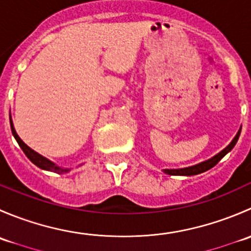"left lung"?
I'll list each match as a JSON object with an SVG mask.
<instances>
[{"label": "left lung", "mask_w": 251, "mask_h": 251, "mask_svg": "<svg viewBox=\"0 0 251 251\" xmlns=\"http://www.w3.org/2000/svg\"><path fill=\"white\" fill-rule=\"evenodd\" d=\"M240 131H242V128H239V131H238L237 135L234 136V138L232 140L231 143H229L226 148L222 149L220 153H217L216 155L212 156V158L207 159V160H205V161H201V163L197 164V165L188 166V168L164 169L163 171L166 175H173V176H193V175H198V174L205 173V171L210 170V169L214 168V166L216 165V164L219 163V161L221 160V159L224 158L227 153H229V151L233 149V147L235 146V143H237L238 138H239V136H240Z\"/></svg>", "instance_id": "8db88e82"}]
</instances>
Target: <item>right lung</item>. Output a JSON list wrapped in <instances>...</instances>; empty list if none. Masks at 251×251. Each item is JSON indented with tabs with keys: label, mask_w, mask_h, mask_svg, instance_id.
<instances>
[{
	"label": "right lung",
	"mask_w": 251,
	"mask_h": 251,
	"mask_svg": "<svg viewBox=\"0 0 251 251\" xmlns=\"http://www.w3.org/2000/svg\"><path fill=\"white\" fill-rule=\"evenodd\" d=\"M9 120H11V130H12V133H13L14 138H16L18 144H19V147L22 148V151H24L25 155L27 156V159H29L32 164H35L37 168L42 169V170L52 171V173H55V174H67L72 170L70 168H62V166L57 165L55 163L50 161V159L45 158L44 155H41V154H39L37 151H35L34 149L30 148L29 146H26V144L22 141V138L18 136L16 128H14L13 121H12V119H11V115H9Z\"/></svg>",
	"instance_id": "add662e5"
}]
</instances>
